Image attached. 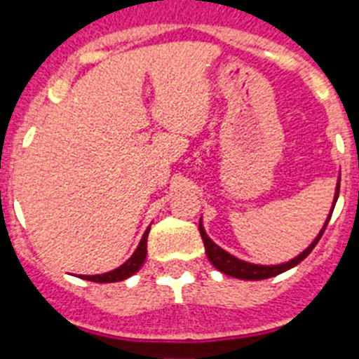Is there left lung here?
<instances>
[{
  "instance_id": "1",
  "label": "left lung",
  "mask_w": 359,
  "mask_h": 359,
  "mask_svg": "<svg viewBox=\"0 0 359 359\" xmlns=\"http://www.w3.org/2000/svg\"><path fill=\"white\" fill-rule=\"evenodd\" d=\"M338 194H340V177H338V183H336L334 201H332L331 214H329L327 221L323 223V226H322V230H320L318 236L315 237V241H313V243H311L309 246H307V248L300 253V255H297L294 259H291V261H287V262H282V264L262 266V264H252V262L241 261V259H237V257H233V255H230L228 252H224L221 246H217V244H215L214 241L207 236V231H205V228H203V223L199 221V233H201V239H203V244H205V252H207L208 261H210L212 264H214V268H217L221 273L241 278V280H264V278H271V277H275V275L284 273V271H287V269H291V268H294L297 264H300V262H302L304 259H306V257L313 252V248H315L316 243H318L320 237L323 236V231H325V226H327L329 219H331L332 210H334L336 199H338Z\"/></svg>"
}]
</instances>
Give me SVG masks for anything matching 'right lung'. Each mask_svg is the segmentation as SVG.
Instances as JSON below:
<instances>
[{"label":"right lung","mask_w":359,"mask_h":359,"mask_svg":"<svg viewBox=\"0 0 359 359\" xmlns=\"http://www.w3.org/2000/svg\"><path fill=\"white\" fill-rule=\"evenodd\" d=\"M147 237H149V228L145 230L144 237H142L140 244H138V248L135 250V253H133L128 261L123 262L122 266H118L116 269L102 275H81V278H84V280H91V282H100V284H104V282H120L129 278L131 275H135L136 271L142 268L145 257H147Z\"/></svg>","instance_id":"obj_1"}]
</instances>
